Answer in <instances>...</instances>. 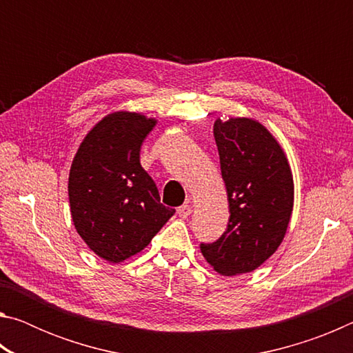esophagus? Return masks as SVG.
Returning <instances> with one entry per match:
<instances>
[{
	"label": "esophagus",
	"instance_id": "34e87169",
	"mask_svg": "<svg viewBox=\"0 0 353 353\" xmlns=\"http://www.w3.org/2000/svg\"><path fill=\"white\" fill-rule=\"evenodd\" d=\"M191 212H193V208H191V205H188V204H183V205H181L177 208V214L181 218H188L190 214H191Z\"/></svg>",
	"mask_w": 353,
	"mask_h": 353
}]
</instances>
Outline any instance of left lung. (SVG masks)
Instances as JSON below:
<instances>
[{
  "label": "left lung",
  "instance_id": "8db88e82",
  "mask_svg": "<svg viewBox=\"0 0 353 353\" xmlns=\"http://www.w3.org/2000/svg\"><path fill=\"white\" fill-rule=\"evenodd\" d=\"M213 135L230 218L224 234L214 243H202L201 252L216 272L238 276L256 270L283 241L294 182L282 146L261 123L216 119Z\"/></svg>",
  "mask_w": 353,
  "mask_h": 353
}]
</instances>
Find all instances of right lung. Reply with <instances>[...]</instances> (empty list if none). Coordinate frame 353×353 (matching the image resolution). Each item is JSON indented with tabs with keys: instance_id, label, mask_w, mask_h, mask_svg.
<instances>
[{
	"instance_id": "obj_1",
	"label": "right lung",
	"mask_w": 353,
	"mask_h": 353,
	"mask_svg": "<svg viewBox=\"0 0 353 353\" xmlns=\"http://www.w3.org/2000/svg\"><path fill=\"white\" fill-rule=\"evenodd\" d=\"M155 119L113 112L82 140L68 177L73 224L101 259L119 263L141 252L176 210L160 204L140 163L143 140Z\"/></svg>"
}]
</instances>
